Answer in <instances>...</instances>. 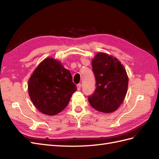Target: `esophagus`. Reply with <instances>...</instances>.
Wrapping results in <instances>:
<instances>
[{
  "instance_id": "esophagus-1",
  "label": "esophagus",
  "mask_w": 159,
  "mask_h": 159,
  "mask_svg": "<svg viewBox=\"0 0 159 159\" xmlns=\"http://www.w3.org/2000/svg\"><path fill=\"white\" fill-rule=\"evenodd\" d=\"M77 90H80V89H81V84H77Z\"/></svg>"
}]
</instances>
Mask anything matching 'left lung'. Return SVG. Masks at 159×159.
<instances>
[{"label":"left lung","mask_w":159,"mask_h":159,"mask_svg":"<svg viewBox=\"0 0 159 159\" xmlns=\"http://www.w3.org/2000/svg\"><path fill=\"white\" fill-rule=\"evenodd\" d=\"M96 89L88 97L93 108L102 112L115 111L123 102L129 79L123 65L116 58L98 52L92 61Z\"/></svg>","instance_id":"8db88e82"}]
</instances>
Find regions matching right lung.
Wrapping results in <instances>:
<instances>
[{"mask_svg":"<svg viewBox=\"0 0 159 159\" xmlns=\"http://www.w3.org/2000/svg\"><path fill=\"white\" fill-rule=\"evenodd\" d=\"M76 89L70 71L52 58H45L37 66L28 84L32 102L47 115H55L65 109Z\"/></svg>","mask_w":159,"mask_h":159,"instance_id":"1","label":"right lung"}]
</instances>
